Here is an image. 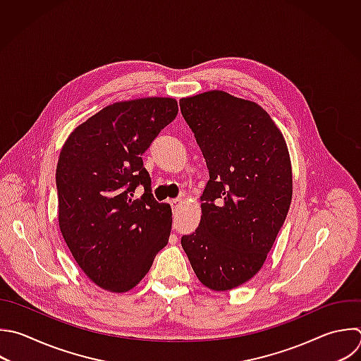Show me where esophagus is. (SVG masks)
<instances>
[{"label": "esophagus", "instance_id": "esophagus-1", "mask_svg": "<svg viewBox=\"0 0 361 361\" xmlns=\"http://www.w3.org/2000/svg\"><path fill=\"white\" fill-rule=\"evenodd\" d=\"M180 203H182V197H176V199H172V200H171V204H172V207H175V209H176Z\"/></svg>", "mask_w": 361, "mask_h": 361}]
</instances>
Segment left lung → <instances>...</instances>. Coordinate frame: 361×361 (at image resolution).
<instances>
[{
  "instance_id": "8db88e82",
  "label": "left lung",
  "mask_w": 361,
  "mask_h": 361,
  "mask_svg": "<svg viewBox=\"0 0 361 361\" xmlns=\"http://www.w3.org/2000/svg\"><path fill=\"white\" fill-rule=\"evenodd\" d=\"M210 179L199 227L180 243L197 279L230 290L264 265L292 200V168L281 130L257 103L210 90L179 102Z\"/></svg>"
}]
</instances>
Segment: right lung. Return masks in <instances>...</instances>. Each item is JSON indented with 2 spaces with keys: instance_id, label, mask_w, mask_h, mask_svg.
Masks as SVG:
<instances>
[{
  "instance_id": "1",
  "label": "right lung",
  "mask_w": 361,
  "mask_h": 361,
  "mask_svg": "<svg viewBox=\"0 0 361 361\" xmlns=\"http://www.w3.org/2000/svg\"><path fill=\"white\" fill-rule=\"evenodd\" d=\"M178 114L172 97L113 103L78 126L56 166L59 228L97 286L135 288L169 240L172 212L151 193L142 154ZM138 184L145 193L133 192Z\"/></svg>"
}]
</instances>
